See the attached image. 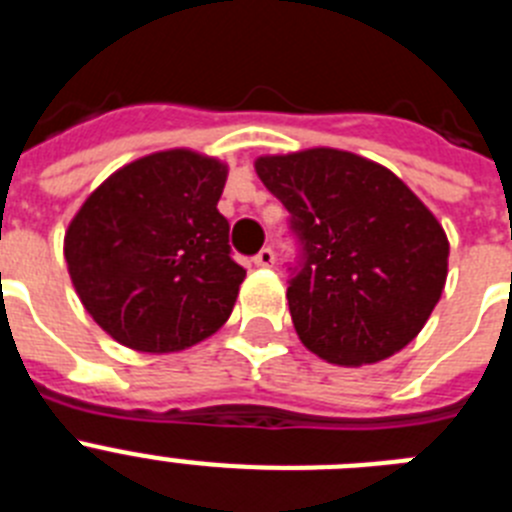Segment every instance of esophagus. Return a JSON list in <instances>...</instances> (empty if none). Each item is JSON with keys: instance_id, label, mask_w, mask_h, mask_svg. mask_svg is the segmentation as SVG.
<instances>
[{"instance_id": "34e87169", "label": "esophagus", "mask_w": 512, "mask_h": 512, "mask_svg": "<svg viewBox=\"0 0 512 512\" xmlns=\"http://www.w3.org/2000/svg\"><path fill=\"white\" fill-rule=\"evenodd\" d=\"M253 264H256V266H274V251H271L269 246L261 248V251L253 256Z\"/></svg>"}]
</instances>
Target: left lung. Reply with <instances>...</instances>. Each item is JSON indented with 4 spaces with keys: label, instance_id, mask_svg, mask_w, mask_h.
I'll return each instance as SVG.
<instances>
[{
    "label": "left lung",
    "instance_id": "8db88e82",
    "mask_svg": "<svg viewBox=\"0 0 512 512\" xmlns=\"http://www.w3.org/2000/svg\"><path fill=\"white\" fill-rule=\"evenodd\" d=\"M256 174L289 212V315L333 364H374L408 346L441 300L449 241L390 169L310 148L264 156Z\"/></svg>",
    "mask_w": 512,
    "mask_h": 512
}]
</instances>
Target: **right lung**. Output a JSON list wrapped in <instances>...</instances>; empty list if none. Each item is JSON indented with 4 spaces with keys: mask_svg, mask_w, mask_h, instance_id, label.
<instances>
[{
    "mask_svg": "<svg viewBox=\"0 0 512 512\" xmlns=\"http://www.w3.org/2000/svg\"><path fill=\"white\" fill-rule=\"evenodd\" d=\"M225 176L220 161L194 151L153 153L115 171L71 220V282L122 346L182 351L230 318L246 269L217 212Z\"/></svg>",
    "mask_w": 512,
    "mask_h": 512,
    "instance_id": "add662e5",
    "label": "right lung"
}]
</instances>
